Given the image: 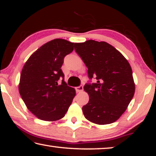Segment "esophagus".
<instances>
[{
    "label": "esophagus",
    "instance_id": "34e87169",
    "mask_svg": "<svg viewBox=\"0 0 156 156\" xmlns=\"http://www.w3.org/2000/svg\"><path fill=\"white\" fill-rule=\"evenodd\" d=\"M76 91L78 92H81V91H83V87L82 86V85H80V86H79V87H76Z\"/></svg>",
    "mask_w": 156,
    "mask_h": 156
}]
</instances>
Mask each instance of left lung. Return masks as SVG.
<instances>
[{"label": "left lung", "instance_id": "left-lung-1", "mask_svg": "<svg viewBox=\"0 0 156 156\" xmlns=\"http://www.w3.org/2000/svg\"><path fill=\"white\" fill-rule=\"evenodd\" d=\"M75 50L96 83L85 84L88 103L83 107L86 119L97 125L115 122L125 112L135 93L131 65L114 47L105 41L76 43Z\"/></svg>", "mask_w": 156, "mask_h": 156}]
</instances>
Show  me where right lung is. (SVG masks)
I'll return each instance as SVG.
<instances>
[{"label": "right lung", "mask_w": 156, "mask_h": 156, "mask_svg": "<svg viewBox=\"0 0 156 156\" xmlns=\"http://www.w3.org/2000/svg\"><path fill=\"white\" fill-rule=\"evenodd\" d=\"M73 44L61 38L50 41L34 51L23 66L18 90L27 109L40 120L61 119L76 96L75 89L64 81L61 69L64 58L72 52ZM60 77L63 80L59 85Z\"/></svg>", "instance_id": "1"}]
</instances>
